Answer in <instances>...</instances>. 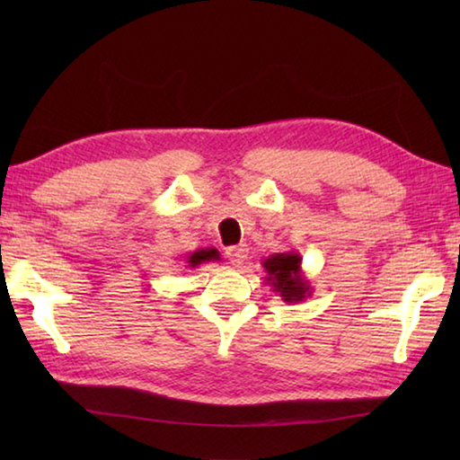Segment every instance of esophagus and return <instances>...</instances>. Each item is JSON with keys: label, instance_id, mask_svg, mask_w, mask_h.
Instances as JSON below:
<instances>
[{"label": "esophagus", "instance_id": "obj_1", "mask_svg": "<svg viewBox=\"0 0 460 460\" xmlns=\"http://www.w3.org/2000/svg\"><path fill=\"white\" fill-rule=\"evenodd\" d=\"M225 255H227V259L233 262V265H241V262L245 261L249 255V247L247 245L229 247L227 251H225Z\"/></svg>", "mask_w": 460, "mask_h": 460}]
</instances>
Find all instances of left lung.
Listing matches in <instances>:
<instances>
[{"mask_svg":"<svg viewBox=\"0 0 460 460\" xmlns=\"http://www.w3.org/2000/svg\"><path fill=\"white\" fill-rule=\"evenodd\" d=\"M267 277L265 280L272 287V292H279L285 302H302L312 295L308 279L302 275V257L296 251L275 252L262 261Z\"/></svg>","mask_w":460,"mask_h":460,"instance_id":"obj_1","label":"left lung"}]
</instances>
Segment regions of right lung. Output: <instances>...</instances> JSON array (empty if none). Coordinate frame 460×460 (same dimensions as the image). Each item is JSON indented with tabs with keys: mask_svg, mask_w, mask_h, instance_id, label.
I'll return each mask as SVG.
<instances>
[{
	"mask_svg": "<svg viewBox=\"0 0 460 460\" xmlns=\"http://www.w3.org/2000/svg\"><path fill=\"white\" fill-rule=\"evenodd\" d=\"M209 261H221L219 257V251L215 247H208V249H198L190 252V255H185V262H188L190 269L199 267L201 262H209Z\"/></svg>",
	"mask_w": 460,
	"mask_h": 460,
	"instance_id": "right-lung-1",
	"label": "right lung"
}]
</instances>
